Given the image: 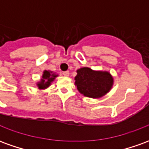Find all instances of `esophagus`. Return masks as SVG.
I'll list each match as a JSON object with an SVG mask.
<instances>
[{"label": "esophagus", "instance_id": "obj_1", "mask_svg": "<svg viewBox=\"0 0 149 149\" xmlns=\"http://www.w3.org/2000/svg\"><path fill=\"white\" fill-rule=\"evenodd\" d=\"M63 75H64V76H66V77H68V75H69V72L68 71L63 72Z\"/></svg>", "mask_w": 149, "mask_h": 149}]
</instances>
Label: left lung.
I'll return each instance as SVG.
<instances>
[{"label": "left lung", "instance_id": "obj_1", "mask_svg": "<svg viewBox=\"0 0 149 149\" xmlns=\"http://www.w3.org/2000/svg\"><path fill=\"white\" fill-rule=\"evenodd\" d=\"M75 84L79 92L85 97L99 98L112 88L113 79L108 72H97L91 68H81L77 70Z\"/></svg>", "mask_w": 149, "mask_h": 149}]
</instances>
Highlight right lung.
Masks as SVG:
<instances>
[{"label":"right lung","mask_w":149,"mask_h":149,"mask_svg":"<svg viewBox=\"0 0 149 149\" xmlns=\"http://www.w3.org/2000/svg\"><path fill=\"white\" fill-rule=\"evenodd\" d=\"M56 77V75L51 74V72L45 71L44 72V74L42 76L41 81L40 82L39 84H37L38 88H40V89H43V88H45L49 87L50 83L55 79Z\"/></svg>","instance_id":"1"}]
</instances>
